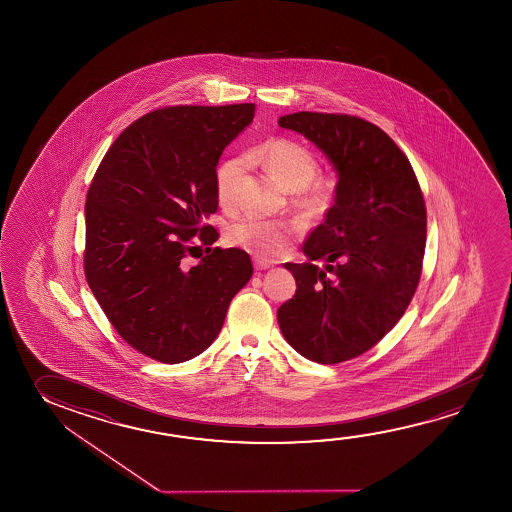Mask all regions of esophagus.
I'll use <instances>...</instances> for the list:
<instances>
[{"label":"esophagus","mask_w":512,"mask_h":512,"mask_svg":"<svg viewBox=\"0 0 512 512\" xmlns=\"http://www.w3.org/2000/svg\"><path fill=\"white\" fill-rule=\"evenodd\" d=\"M253 266H255V269H259V271H262V269H269L273 264L271 262H268V260L264 259H253Z\"/></svg>","instance_id":"esophagus-1"}]
</instances>
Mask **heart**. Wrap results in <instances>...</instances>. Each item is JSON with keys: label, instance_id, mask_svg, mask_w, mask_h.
Segmentation results:
<instances>
[{"label": "heart", "instance_id": "b5f03b06", "mask_svg": "<svg viewBox=\"0 0 512 512\" xmlns=\"http://www.w3.org/2000/svg\"><path fill=\"white\" fill-rule=\"evenodd\" d=\"M264 168L285 191L294 193L293 203L305 218H323L336 205L341 194V180L337 175H318L316 155L303 144L278 137L255 150ZM241 157L221 160L214 171V187L221 205L234 202L235 180L243 169ZM296 234V225L285 219H264L244 216L228 228V243L260 259H273L284 252Z\"/></svg>", "mask_w": 512, "mask_h": 512}]
</instances>
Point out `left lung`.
<instances>
[{"instance_id":"left-lung-1","label":"left lung","mask_w":512,"mask_h":512,"mask_svg":"<svg viewBox=\"0 0 512 512\" xmlns=\"http://www.w3.org/2000/svg\"><path fill=\"white\" fill-rule=\"evenodd\" d=\"M278 125L316 144L341 180L339 200L303 244L309 260L284 264L296 293L277 310L278 325L305 359L350 361L386 336L416 293L427 243L423 193L405 153L366 119L294 112Z\"/></svg>"}]
</instances>
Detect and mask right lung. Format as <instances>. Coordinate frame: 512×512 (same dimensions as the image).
Instances as JSON below:
<instances>
[{
	"label": "right lung",
	"mask_w": 512,
	"mask_h": 512,
	"mask_svg": "<svg viewBox=\"0 0 512 512\" xmlns=\"http://www.w3.org/2000/svg\"><path fill=\"white\" fill-rule=\"evenodd\" d=\"M253 114V103L153 110L126 126L94 173L85 278L114 330L150 359L178 364L207 350L252 278L248 253L209 248L219 234L205 219L218 210L219 157ZM193 236L210 255L189 269Z\"/></svg>",
	"instance_id": "right-lung-1"
}]
</instances>
